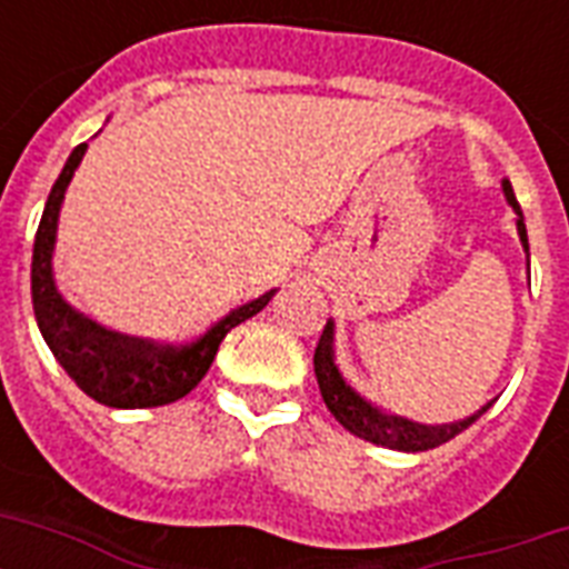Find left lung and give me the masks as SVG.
<instances>
[{"label":"left lung","instance_id":"8db88e82","mask_svg":"<svg viewBox=\"0 0 569 569\" xmlns=\"http://www.w3.org/2000/svg\"><path fill=\"white\" fill-rule=\"evenodd\" d=\"M502 191L508 206L517 214V236H520V244L526 250V259H529V232H526V218H522V209L517 203V197H513L511 182L502 180ZM333 339H337V325L333 319L325 325L319 339V348H316V357H312V366H316V380H319L321 398H325V405L333 416H337V422L351 431L355 437L366 442H375V446H383V449H396V451H428L437 449L442 442H449L451 437H458L460 431H467L469 425L476 422L478 416L487 413V407L493 405V401H487L481 410H476L467 419H460V422H449V425H422L413 422V419H407V416L389 413L383 407H378L375 401H369L366 396H360L351 383L346 380V375L339 372L337 363V346H333Z\"/></svg>","mask_w":569,"mask_h":569}]
</instances>
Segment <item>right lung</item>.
I'll use <instances>...</instances> for the list:
<instances>
[{
  "instance_id": "right-lung-1",
  "label": "right lung",
  "mask_w": 569,
  "mask_h": 569,
  "mask_svg": "<svg viewBox=\"0 0 569 569\" xmlns=\"http://www.w3.org/2000/svg\"><path fill=\"white\" fill-rule=\"evenodd\" d=\"M88 144H79L58 173L49 191L43 214H40L34 253H31V303L38 319L40 337L47 339L49 351L56 355L76 387L88 392L93 401L109 407H162L177 398L189 396L191 389L209 372L218 346L236 325L257 316L277 289L241 303L218 319L212 328L182 346H162L153 339H138L102 328L100 321L79 312L64 295L58 292L52 257H56L58 214L64 203V191L73 180L76 168L82 164Z\"/></svg>"
}]
</instances>
